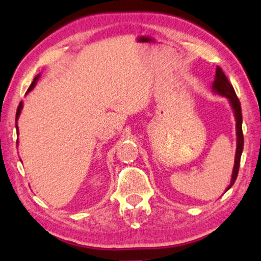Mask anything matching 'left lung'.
Here are the masks:
<instances>
[{"instance_id": "obj_1", "label": "left lung", "mask_w": 261, "mask_h": 261, "mask_svg": "<svg viewBox=\"0 0 261 261\" xmlns=\"http://www.w3.org/2000/svg\"><path fill=\"white\" fill-rule=\"evenodd\" d=\"M213 92L218 93L220 95H223L228 99L230 106H232L234 117H236L237 122V151H236V160H234V168L232 172V178H230L229 186L227 187L226 192L230 187L234 185L236 179L238 177V172H239L240 167V159L242 149H244V135H242V115H241V105L239 99H238L236 91H234L232 84L228 82L225 73L222 72V69L220 67H216L215 72V79L213 82L212 85Z\"/></svg>"}]
</instances>
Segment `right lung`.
Here are the masks:
<instances>
[{
	"mask_svg": "<svg viewBox=\"0 0 261 261\" xmlns=\"http://www.w3.org/2000/svg\"><path fill=\"white\" fill-rule=\"evenodd\" d=\"M39 78H40V74H38L34 78V80H33V83H32V85L29 86V89H28V91H27V93L28 92H31V91L34 89V86L36 85V82H38L39 80ZM25 93V94H27ZM22 108H23V102H20V105H19V108H17V111H16V118H15V120H16V132H17V135H19V127H17V119H19V117H20V115H21V110H22ZM17 143H19V141L16 142V144Z\"/></svg>",
	"mask_w": 261,
	"mask_h": 261,
	"instance_id": "obj_1",
	"label": "right lung"
}]
</instances>
